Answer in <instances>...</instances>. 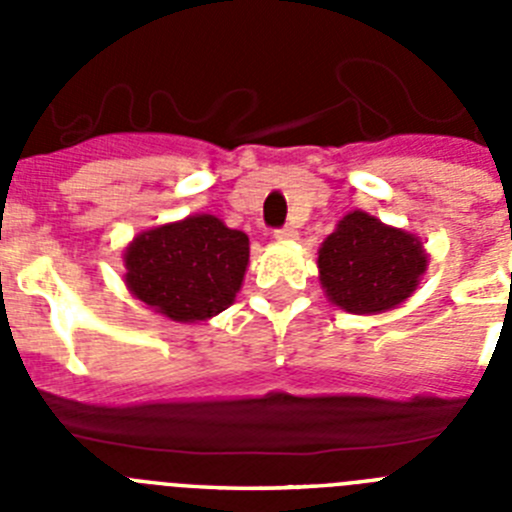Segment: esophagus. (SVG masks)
Returning <instances> with one entry per match:
<instances>
[{"label": "esophagus", "instance_id": "1", "mask_svg": "<svg viewBox=\"0 0 512 512\" xmlns=\"http://www.w3.org/2000/svg\"><path fill=\"white\" fill-rule=\"evenodd\" d=\"M274 238H277V241H295L297 230L292 228V225H284V228H279L277 233H274Z\"/></svg>", "mask_w": 512, "mask_h": 512}]
</instances>
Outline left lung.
I'll return each mask as SVG.
<instances>
[{"label":"left lung","instance_id":"1","mask_svg":"<svg viewBox=\"0 0 512 512\" xmlns=\"http://www.w3.org/2000/svg\"><path fill=\"white\" fill-rule=\"evenodd\" d=\"M425 266L428 253L413 233L364 210L343 215L318 251L325 295L354 315H377L408 300Z\"/></svg>","mask_w":512,"mask_h":512}]
</instances>
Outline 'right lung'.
<instances>
[{
    "label": "right lung",
    "instance_id": "1",
    "mask_svg": "<svg viewBox=\"0 0 512 512\" xmlns=\"http://www.w3.org/2000/svg\"><path fill=\"white\" fill-rule=\"evenodd\" d=\"M122 259L130 295L174 323H197L235 302L248 235L215 215H189L138 233Z\"/></svg>",
    "mask_w": 512,
    "mask_h": 512
}]
</instances>
